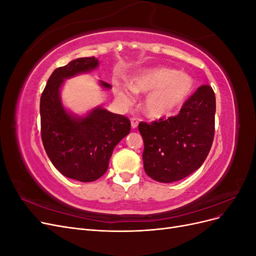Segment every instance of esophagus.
<instances>
[{
    "instance_id": "1",
    "label": "esophagus",
    "mask_w": 256,
    "mask_h": 256,
    "mask_svg": "<svg viewBox=\"0 0 256 256\" xmlns=\"http://www.w3.org/2000/svg\"><path fill=\"white\" fill-rule=\"evenodd\" d=\"M130 122H131V128L134 129L138 127V120L136 118H130Z\"/></svg>"
}]
</instances>
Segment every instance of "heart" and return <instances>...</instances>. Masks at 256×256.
<instances>
[{
    "label": "heart",
    "instance_id": "1",
    "mask_svg": "<svg viewBox=\"0 0 256 256\" xmlns=\"http://www.w3.org/2000/svg\"><path fill=\"white\" fill-rule=\"evenodd\" d=\"M194 81L188 74L177 72L168 67L145 69L131 76L130 84L114 82L115 95L120 102L130 104L134 92H148L144 110L152 118H164L178 109L190 92Z\"/></svg>",
    "mask_w": 256,
    "mask_h": 256
}]
</instances>
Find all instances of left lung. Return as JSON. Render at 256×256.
<instances>
[{"instance_id":"left-lung-1","label":"left lung","mask_w":256,"mask_h":256,"mask_svg":"<svg viewBox=\"0 0 256 256\" xmlns=\"http://www.w3.org/2000/svg\"><path fill=\"white\" fill-rule=\"evenodd\" d=\"M214 114V92L205 84L186 100L176 116L138 124L146 174L160 182H173L198 170L212 148Z\"/></svg>"}]
</instances>
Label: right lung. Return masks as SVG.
<instances>
[{"label":"right lung","instance_id":"obj_1","mask_svg":"<svg viewBox=\"0 0 256 256\" xmlns=\"http://www.w3.org/2000/svg\"><path fill=\"white\" fill-rule=\"evenodd\" d=\"M98 66L94 56L76 58L52 72L40 97V134L49 159L62 174L88 182L102 177L109 166L114 147L131 129L128 118L102 108L85 118H74L64 109L60 88L64 79ZM106 88L112 86L100 81Z\"/></svg>","mask_w":256,"mask_h":256}]
</instances>
